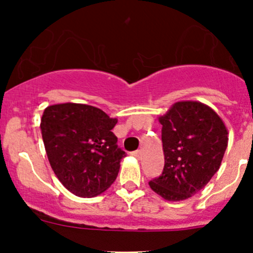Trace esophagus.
Masks as SVG:
<instances>
[{"mask_svg":"<svg viewBox=\"0 0 253 253\" xmlns=\"http://www.w3.org/2000/svg\"><path fill=\"white\" fill-rule=\"evenodd\" d=\"M132 155H133L134 158H137V159H142V150H136V152H133L132 153Z\"/></svg>","mask_w":253,"mask_h":253,"instance_id":"obj_1","label":"esophagus"}]
</instances>
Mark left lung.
Segmentation results:
<instances>
[{
  "mask_svg": "<svg viewBox=\"0 0 253 253\" xmlns=\"http://www.w3.org/2000/svg\"><path fill=\"white\" fill-rule=\"evenodd\" d=\"M164 169L149 181L168 201L196 195L219 170L228 147V131L216 112L198 101H178L159 119Z\"/></svg>",
  "mask_w": 253,
  "mask_h": 253,
  "instance_id": "left-lung-1",
  "label": "left lung"
}]
</instances>
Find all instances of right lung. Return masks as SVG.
<instances>
[{
	"label": "right lung",
	"mask_w": 253,
	"mask_h": 253,
	"mask_svg": "<svg viewBox=\"0 0 253 253\" xmlns=\"http://www.w3.org/2000/svg\"><path fill=\"white\" fill-rule=\"evenodd\" d=\"M116 119L85 104L47 106L42 136L53 172L78 197L100 195L114 183L126 153L111 132Z\"/></svg>",
	"instance_id": "obj_1"
}]
</instances>
